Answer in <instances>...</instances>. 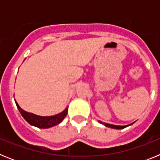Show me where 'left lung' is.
<instances>
[{
    "label": "left lung",
    "mask_w": 160,
    "mask_h": 160,
    "mask_svg": "<svg viewBox=\"0 0 160 160\" xmlns=\"http://www.w3.org/2000/svg\"><path fill=\"white\" fill-rule=\"evenodd\" d=\"M100 123L103 124L104 126L106 127H108V128H114V129H123V128H127L128 126L130 125H127V126H117V125H112V124H108V123H106V122H102L101 121H99Z\"/></svg>",
    "instance_id": "obj_1"
}]
</instances>
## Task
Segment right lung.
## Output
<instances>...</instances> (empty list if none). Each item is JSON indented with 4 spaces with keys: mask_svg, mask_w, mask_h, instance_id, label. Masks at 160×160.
<instances>
[{
    "mask_svg": "<svg viewBox=\"0 0 160 160\" xmlns=\"http://www.w3.org/2000/svg\"><path fill=\"white\" fill-rule=\"evenodd\" d=\"M15 102H16L18 109L19 110L22 117L30 125L34 126V127H37L38 128H49L53 127V126L58 125L64 119L68 112V109L66 108V110H64L62 112L56 114V115H53V116H39V115H36V114H32V113L26 112L19 107V105H18L16 101H15Z\"/></svg>",
    "mask_w": 160,
    "mask_h": 160,
    "instance_id": "1",
    "label": "right lung"
}]
</instances>
